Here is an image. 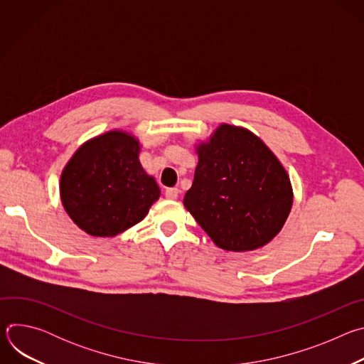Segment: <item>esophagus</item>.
<instances>
[{
	"label": "esophagus",
	"instance_id": "esophagus-1",
	"mask_svg": "<svg viewBox=\"0 0 364 364\" xmlns=\"http://www.w3.org/2000/svg\"><path fill=\"white\" fill-rule=\"evenodd\" d=\"M178 193H180V190H178L177 187H174V188H167V190H166V197H167L168 200H176V198L178 197Z\"/></svg>",
	"mask_w": 364,
	"mask_h": 364
}]
</instances>
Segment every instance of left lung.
<instances>
[{
  "label": "left lung",
  "mask_w": 364,
  "mask_h": 364,
  "mask_svg": "<svg viewBox=\"0 0 364 364\" xmlns=\"http://www.w3.org/2000/svg\"><path fill=\"white\" fill-rule=\"evenodd\" d=\"M198 163L184 205L220 249L255 250L284 228L294 200L289 176L265 142L222 124L196 145Z\"/></svg>",
  "instance_id": "1"
}]
</instances>
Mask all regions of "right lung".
Wrapping results in <instances>:
<instances>
[{
    "instance_id": "1",
    "label": "right lung",
    "mask_w": 364,
    "mask_h": 364,
    "mask_svg": "<svg viewBox=\"0 0 364 364\" xmlns=\"http://www.w3.org/2000/svg\"><path fill=\"white\" fill-rule=\"evenodd\" d=\"M139 141L112 129L82 144L60 176V198L73 223L95 237H114L139 223L160 187L139 163Z\"/></svg>"
}]
</instances>
